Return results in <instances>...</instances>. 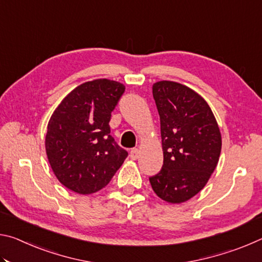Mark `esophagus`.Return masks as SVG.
<instances>
[{
	"label": "esophagus",
	"instance_id": "obj_1",
	"mask_svg": "<svg viewBox=\"0 0 262 262\" xmlns=\"http://www.w3.org/2000/svg\"><path fill=\"white\" fill-rule=\"evenodd\" d=\"M129 156H130V158L133 159V161H136L137 158L140 157V150L139 149H132L130 150V152H129Z\"/></svg>",
	"mask_w": 262,
	"mask_h": 262
}]
</instances>
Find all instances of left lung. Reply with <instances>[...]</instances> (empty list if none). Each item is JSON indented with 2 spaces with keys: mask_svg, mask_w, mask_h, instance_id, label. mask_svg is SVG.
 <instances>
[{
  "mask_svg": "<svg viewBox=\"0 0 262 262\" xmlns=\"http://www.w3.org/2000/svg\"><path fill=\"white\" fill-rule=\"evenodd\" d=\"M152 95L164 161L149 181L162 200L181 203L200 192L214 172L222 148L220 128L207 101L183 84L157 82Z\"/></svg>",
  "mask_w": 262,
  "mask_h": 262,
  "instance_id": "left-lung-1",
  "label": "left lung"
}]
</instances>
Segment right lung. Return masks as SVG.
<instances>
[{"label": "right lung", "instance_id": "add662e5", "mask_svg": "<svg viewBox=\"0 0 262 262\" xmlns=\"http://www.w3.org/2000/svg\"><path fill=\"white\" fill-rule=\"evenodd\" d=\"M123 92V84L106 78L83 83L52 114L46 154L56 178L73 192L92 194L104 188L128 156L108 125Z\"/></svg>", "mask_w": 262, "mask_h": 262}]
</instances>
